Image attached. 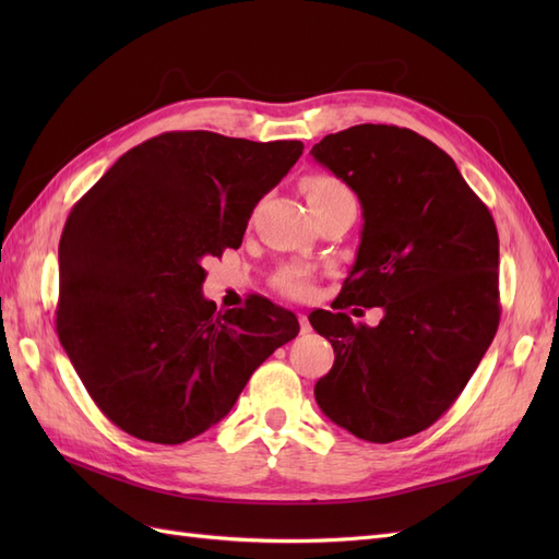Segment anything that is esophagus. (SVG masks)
Listing matches in <instances>:
<instances>
[{
	"mask_svg": "<svg viewBox=\"0 0 559 559\" xmlns=\"http://www.w3.org/2000/svg\"><path fill=\"white\" fill-rule=\"evenodd\" d=\"M298 324H300V333H310L312 331L310 319L306 314H298Z\"/></svg>",
	"mask_w": 559,
	"mask_h": 559,
	"instance_id": "esophagus-1",
	"label": "esophagus"
}]
</instances>
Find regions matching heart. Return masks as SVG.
<instances>
[{"label": "heart", "instance_id": "b5f03b06", "mask_svg": "<svg viewBox=\"0 0 559 559\" xmlns=\"http://www.w3.org/2000/svg\"><path fill=\"white\" fill-rule=\"evenodd\" d=\"M302 191L308 195L310 207L321 205V202H333L343 198H354L347 189V183L331 175H310L302 179ZM280 289L289 296H308L310 294V275L302 267H289L284 270L277 280Z\"/></svg>", "mask_w": 559, "mask_h": 559}]
</instances>
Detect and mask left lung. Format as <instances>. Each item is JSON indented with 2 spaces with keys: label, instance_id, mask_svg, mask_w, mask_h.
Returning a JSON list of instances; mask_svg holds the SVG:
<instances>
[{
  "label": "left lung",
  "instance_id": "1",
  "mask_svg": "<svg viewBox=\"0 0 559 559\" xmlns=\"http://www.w3.org/2000/svg\"><path fill=\"white\" fill-rule=\"evenodd\" d=\"M310 154L361 202L357 261L335 306L384 310L378 326L310 314L335 352L314 399L364 441H401L450 408L497 333L495 218L445 151L408 128L354 126Z\"/></svg>",
  "mask_w": 559,
  "mask_h": 559
}]
</instances>
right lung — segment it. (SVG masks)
Wrapping results in <instances>:
<instances>
[{"mask_svg": "<svg viewBox=\"0 0 559 559\" xmlns=\"http://www.w3.org/2000/svg\"><path fill=\"white\" fill-rule=\"evenodd\" d=\"M302 142L163 132L130 148L67 216L58 335L116 427L179 445L218 425L251 373L298 335L265 298L226 312L202 296L207 257L240 247L257 202Z\"/></svg>", "mask_w": 559, "mask_h": 559, "instance_id": "1", "label": "right lung"}]
</instances>
